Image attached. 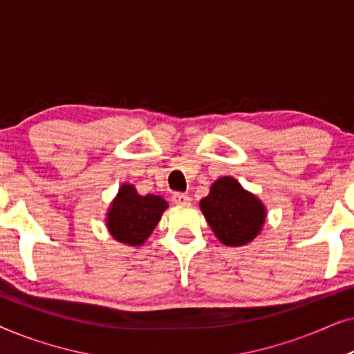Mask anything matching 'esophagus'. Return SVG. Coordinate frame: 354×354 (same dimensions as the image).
<instances>
[{
	"label": "esophagus",
	"mask_w": 354,
	"mask_h": 354,
	"mask_svg": "<svg viewBox=\"0 0 354 354\" xmlns=\"http://www.w3.org/2000/svg\"><path fill=\"white\" fill-rule=\"evenodd\" d=\"M172 201L178 206H185V205H190V196L185 195V193H174Z\"/></svg>",
	"instance_id": "34e87169"
}]
</instances>
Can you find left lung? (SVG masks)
Masks as SVG:
<instances>
[{
    "mask_svg": "<svg viewBox=\"0 0 354 354\" xmlns=\"http://www.w3.org/2000/svg\"><path fill=\"white\" fill-rule=\"evenodd\" d=\"M200 209L216 239L227 246L251 243L268 219L264 203L230 176L212 183L209 195L200 201Z\"/></svg>",
    "mask_w": 354,
    "mask_h": 354,
    "instance_id": "left-lung-1",
    "label": "left lung"
}]
</instances>
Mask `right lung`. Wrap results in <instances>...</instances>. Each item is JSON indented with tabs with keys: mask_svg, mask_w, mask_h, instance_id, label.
Listing matches in <instances>:
<instances>
[{
	"mask_svg": "<svg viewBox=\"0 0 354 354\" xmlns=\"http://www.w3.org/2000/svg\"><path fill=\"white\" fill-rule=\"evenodd\" d=\"M167 207L162 196L140 195L132 183H122L106 212V229L119 243L142 246Z\"/></svg>",
	"mask_w": 354,
	"mask_h": 354,
	"instance_id": "1",
	"label": "right lung"
}]
</instances>
